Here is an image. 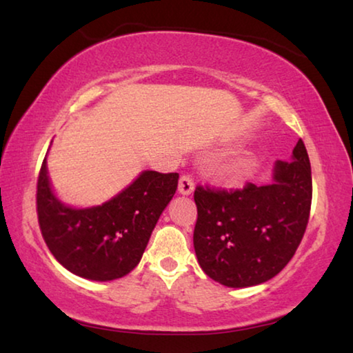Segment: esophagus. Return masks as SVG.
I'll return each instance as SVG.
<instances>
[{"label":"esophagus","instance_id":"1","mask_svg":"<svg viewBox=\"0 0 353 353\" xmlns=\"http://www.w3.org/2000/svg\"><path fill=\"white\" fill-rule=\"evenodd\" d=\"M194 190V181H193V176L191 174H183L181 177V181H179V191H181L182 194H191Z\"/></svg>","mask_w":353,"mask_h":353}]
</instances>
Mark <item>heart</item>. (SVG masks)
I'll list each match as a JSON object with an SVG mask.
<instances>
[{
	"mask_svg": "<svg viewBox=\"0 0 353 353\" xmlns=\"http://www.w3.org/2000/svg\"><path fill=\"white\" fill-rule=\"evenodd\" d=\"M232 172H234V174H236V176H240L241 172H243V170L241 168H235V170H232Z\"/></svg>",
	"mask_w": 353,
	"mask_h": 353,
	"instance_id": "obj_1",
	"label": "heart"
}]
</instances>
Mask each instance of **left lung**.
<instances>
[{"instance_id":"left-lung-1","label":"left lung","mask_w":353,"mask_h":353,"mask_svg":"<svg viewBox=\"0 0 353 353\" xmlns=\"http://www.w3.org/2000/svg\"><path fill=\"white\" fill-rule=\"evenodd\" d=\"M312 196V166L302 140L292 160H277L272 185L246 182L229 190L198 185L193 243L202 271L230 288L277 276L305 234Z\"/></svg>"}]
</instances>
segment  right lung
<instances>
[{"label":"right lung","instance_id":"right-lung-1","mask_svg":"<svg viewBox=\"0 0 353 353\" xmlns=\"http://www.w3.org/2000/svg\"><path fill=\"white\" fill-rule=\"evenodd\" d=\"M177 172H141L103 205L76 210L52 194L46 159L37 179V218L48 249L76 276L105 282L139 265L160 214L177 190Z\"/></svg>","mask_w":353,"mask_h":353}]
</instances>
